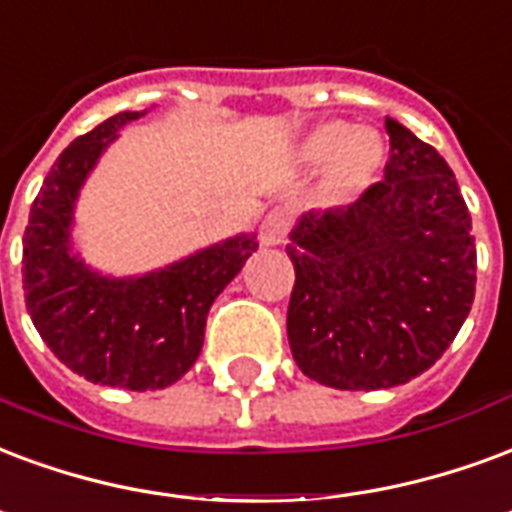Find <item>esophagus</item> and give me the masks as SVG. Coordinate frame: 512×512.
Wrapping results in <instances>:
<instances>
[{
    "mask_svg": "<svg viewBox=\"0 0 512 512\" xmlns=\"http://www.w3.org/2000/svg\"><path fill=\"white\" fill-rule=\"evenodd\" d=\"M287 230H290V217H287V211L274 208V211L263 219V225H260V244L263 246L285 244Z\"/></svg>",
    "mask_w": 512,
    "mask_h": 512,
    "instance_id": "obj_1",
    "label": "esophagus"
}]
</instances>
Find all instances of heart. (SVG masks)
<instances>
[{"label": "heart", "mask_w": 512, "mask_h": 512, "mask_svg": "<svg viewBox=\"0 0 512 512\" xmlns=\"http://www.w3.org/2000/svg\"><path fill=\"white\" fill-rule=\"evenodd\" d=\"M298 160L309 168H325L323 192L333 203H350L380 176L385 146L374 130H355L347 121L314 127L298 146Z\"/></svg>", "instance_id": "1"}]
</instances>
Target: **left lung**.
Returning <instances> with one entry per match:
<instances>
[{
    "instance_id": "obj_1",
    "label": "left lung",
    "mask_w": 512,
    "mask_h": 512,
    "mask_svg": "<svg viewBox=\"0 0 512 512\" xmlns=\"http://www.w3.org/2000/svg\"><path fill=\"white\" fill-rule=\"evenodd\" d=\"M385 181L290 233L287 339L298 369L339 391L404 385L442 358L475 301L478 252L453 170L385 119Z\"/></svg>"
}]
</instances>
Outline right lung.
I'll return each mask as SVG.
<instances>
[{"label":"right lung","instance_id":"add662e5","mask_svg":"<svg viewBox=\"0 0 512 512\" xmlns=\"http://www.w3.org/2000/svg\"><path fill=\"white\" fill-rule=\"evenodd\" d=\"M143 113H116L59 154L29 211L24 295L34 328L67 369L111 388L160 391L198 361L208 309L257 241L233 236L165 268L119 279L73 252L70 230L83 181L121 127Z\"/></svg>","mask_w":512,"mask_h":512}]
</instances>
